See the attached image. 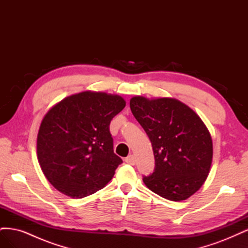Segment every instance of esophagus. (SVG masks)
Instances as JSON below:
<instances>
[{"instance_id": "34e87169", "label": "esophagus", "mask_w": 248, "mask_h": 248, "mask_svg": "<svg viewBox=\"0 0 248 248\" xmlns=\"http://www.w3.org/2000/svg\"><path fill=\"white\" fill-rule=\"evenodd\" d=\"M125 161L128 164H131V166H134V164H136V157L133 155H129L128 157H126Z\"/></svg>"}]
</instances>
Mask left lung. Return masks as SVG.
<instances>
[{"label":"left lung","mask_w":248,"mask_h":248,"mask_svg":"<svg viewBox=\"0 0 248 248\" xmlns=\"http://www.w3.org/2000/svg\"><path fill=\"white\" fill-rule=\"evenodd\" d=\"M130 109L151 140L155 169L142 181L150 190L174 202L184 201L205 183L213 142L199 115L175 98L134 96Z\"/></svg>","instance_id":"left-lung-1"}]
</instances>
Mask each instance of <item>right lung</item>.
<instances>
[{
  "label": "right lung",
  "mask_w": 248,
  "mask_h": 248,
  "mask_svg": "<svg viewBox=\"0 0 248 248\" xmlns=\"http://www.w3.org/2000/svg\"><path fill=\"white\" fill-rule=\"evenodd\" d=\"M125 106L119 95L85 91L49 108L37 136V158L56 189L81 199L110 181L123 161L114 153L109 124Z\"/></svg>",
  "instance_id": "obj_1"
}]
</instances>
